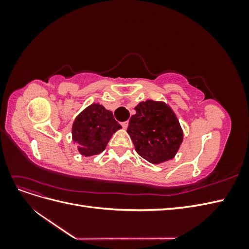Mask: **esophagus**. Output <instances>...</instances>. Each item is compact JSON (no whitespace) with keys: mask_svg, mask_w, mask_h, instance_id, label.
Listing matches in <instances>:
<instances>
[{"mask_svg":"<svg viewBox=\"0 0 249 249\" xmlns=\"http://www.w3.org/2000/svg\"><path fill=\"white\" fill-rule=\"evenodd\" d=\"M122 125H123L124 129H126L127 125H129V122H124V123H122Z\"/></svg>","mask_w":249,"mask_h":249,"instance_id":"esophagus-1","label":"esophagus"}]
</instances>
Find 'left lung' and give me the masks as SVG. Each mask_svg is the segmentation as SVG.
I'll use <instances>...</instances> for the list:
<instances>
[{"instance_id":"left-lung-1","label":"left lung","mask_w":249,"mask_h":249,"mask_svg":"<svg viewBox=\"0 0 249 249\" xmlns=\"http://www.w3.org/2000/svg\"><path fill=\"white\" fill-rule=\"evenodd\" d=\"M131 116L127 134L143 159L160 164L171 160L183 142V130L176 113L164 102L139 103Z\"/></svg>"}]
</instances>
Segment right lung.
Returning <instances> with one entry per match:
<instances>
[{
	"label": "right lung",
	"instance_id": "obj_1",
	"mask_svg": "<svg viewBox=\"0 0 249 249\" xmlns=\"http://www.w3.org/2000/svg\"><path fill=\"white\" fill-rule=\"evenodd\" d=\"M122 129L113 113L100 104H91L74 119L71 127L72 141L82 156L101 154L112 135Z\"/></svg>",
	"mask_w": 249,
	"mask_h": 249
}]
</instances>
